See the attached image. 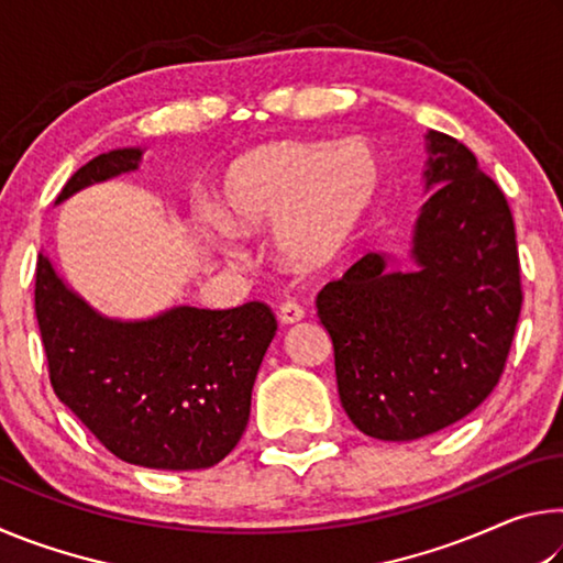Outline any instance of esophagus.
Masks as SVG:
<instances>
[{
  "mask_svg": "<svg viewBox=\"0 0 563 563\" xmlns=\"http://www.w3.org/2000/svg\"><path fill=\"white\" fill-rule=\"evenodd\" d=\"M302 318H305V310H302L300 305L295 302V300H285V302L280 305L278 320L283 322V325H292V322H298V320H302Z\"/></svg>",
  "mask_w": 563,
  "mask_h": 563,
  "instance_id": "1",
  "label": "esophagus"
}]
</instances>
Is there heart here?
<instances>
[{
    "mask_svg": "<svg viewBox=\"0 0 563 563\" xmlns=\"http://www.w3.org/2000/svg\"><path fill=\"white\" fill-rule=\"evenodd\" d=\"M383 188V158L367 139L273 141L247 151L225 170L208 213L216 233L251 235L273 225L278 258L316 273L345 255ZM233 255L231 247H225Z\"/></svg>",
    "mask_w": 563,
    "mask_h": 563,
    "instance_id": "obj_1",
    "label": "heart"
}]
</instances>
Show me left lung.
<instances>
[{"label":"left lung","instance_id":"left-lung-1","mask_svg":"<svg viewBox=\"0 0 563 563\" xmlns=\"http://www.w3.org/2000/svg\"><path fill=\"white\" fill-rule=\"evenodd\" d=\"M412 268L367 253L318 295L340 402L360 432L409 442L460 422L497 387L521 310L514 218L476 156L427 133Z\"/></svg>","mask_w":563,"mask_h":563}]
</instances>
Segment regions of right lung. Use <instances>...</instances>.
<instances>
[{"mask_svg": "<svg viewBox=\"0 0 563 563\" xmlns=\"http://www.w3.org/2000/svg\"><path fill=\"white\" fill-rule=\"evenodd\" d=\"M144 148H113L66 180L56 203L131 174ZM34 310L56 397L119 460L208 470L231 454L278 322L265 302L231 310L178 305L146 320L107 318L36 261Z\"/></svg>", "mask_w": 563, "mask_h": 563, "instance_id": "obj_1", "label": "right lung"}]
</instances>
